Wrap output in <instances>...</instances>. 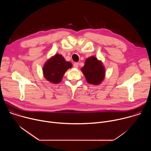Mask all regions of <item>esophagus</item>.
Returning a JSON list of instances; mask_svg holds the SVG:
<instances>
[{
  "instance_id": "esophagus-1",
  "label": "esophagus",
  "mask_w": 151,
  "mask_h": 151,
  "mask_svg": "<svg viewBox=\"0 0 151 151\" xmlns=\"http://www.w3.org/2000/svg\"><path fill=\"white\" fill-rule=\"evenodd\" d=\"M78 64H79V63H77V62L73 64V66H74V68H78Z\"/></svg>"
}]
</instances>
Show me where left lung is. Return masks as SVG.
<instances>
[{
    "label": "left lung",
    "mask_w": 151,
    "mask_h": 151,
    "mask_svg": "<svg viewBox=\"0 0 151 151\" xmlns=\"http://www.w3.org/2000/svg\"><path fill=\"white\" fill-rule=\"evenodd\" d=\"M81 70L85 76L86 80L91 84H99L104 78V68L101 61H99L93 56L85 60V65Z\"/></svg>",
    "instance_id": "left-lung-1"
}]
</instances>
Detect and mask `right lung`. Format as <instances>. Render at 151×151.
Wrapping results in <instances>:
<instances>
[{"label": "right lung", "instance_id": "add662e5", "mask_svg": "<svg viewBox=\"0 0 151 151\" xmlns=\"http://www.w3.org/2000/svg\"><path fill=\"white\" fill-rule=\"evenodd\" d=\"M72 67L70 62L66 61L61 55L55 54L46 62L43 68V72L48 81L58 83L61 81L64 73Z\"/></svg>", "mask_w": 151, "mask_h": 151}]
</instances>
